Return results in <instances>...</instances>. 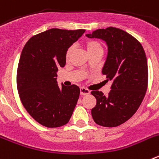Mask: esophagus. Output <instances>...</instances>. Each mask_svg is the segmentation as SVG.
Wrapping results in <instances>:
<instances>
[{
	"label": "esophagus",
	"mask_w": 159,
	"mask_h": 159,
	"mask_svg": "<svg viewBox=\"0 0 159 159\" xmlns=\"http://www.w3.org/2000/svg\"><path fill=\"white\" fill-rule=\"evenodd\" d=\"M80 94L82 95H87L88 94H90V91L87 88H80Z\"/></svg>",
	"instance_id": "esophagus-1"
}]
</instances>
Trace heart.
I'll use <instances>...</instances> for the list:
<instances>
[{
    "mask_svg": "<svg viewBox=\"0 0 159 159\" xmlns=\"http://www.w3.org/2000/svg\"><path fill=\"white\" fill-rule=\"evenodd\" d=\"M85 47H86L88 54L95 52L99 51V50H102V44H101L99 41H97V40H88V41L85 43ZM72 51H73L72 46H71V47H69L67 49V51H66V53H65L66 60H69Z\"/></svg>",
    "mask_w": 159,
    "mask_h": 159,
    "instance_id": "1",
    "label": "heart"
}]
</instances>
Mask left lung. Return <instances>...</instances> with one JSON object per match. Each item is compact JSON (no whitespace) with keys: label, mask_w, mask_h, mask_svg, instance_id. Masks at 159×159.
I'll list each match as a JSON object with an SVG mask.
<instances>
[{"label":"left lung","mask_w":159,"mask_h":159,"mask_svg":"<svg viewBox=\"0 0 159 159\" xmlns=\"http://www.w3.org/2000/svg\"><path fill=\"white\" fill-rule=\"evenodd\" d=\"M87 36L106 41L108 54L102 73L107 75V80L112 81L107 96L102 92H92L96 99L92 118L102 127H117L134 116L146 95L148 86L146 53L139 40L117 28L97 29Z\"/></svg>","instance_id":"obj_1"}]
</instances>
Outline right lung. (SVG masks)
Instances as JSON below:
<instances>
[{
	"mask_svg": "<svg viewBox=\"0 0 159 159\" xmlns=\"http://www.w3.org/2000/svg\"><path fill=\"white\" fill-rule=\"evenodd\" d=\"M84 32L48 29L31 37L22 50L16 72L20 99L28 113L44 127L67 124L76 106L80 90L75 84L59 88L57 71L65 65L67 49Z\"/></svg>",
	"mask_w": 159,
	"mask_h": 159,
	"instance_id": "right-lung-1",
	"label": "right lung"
}]
</instances>
